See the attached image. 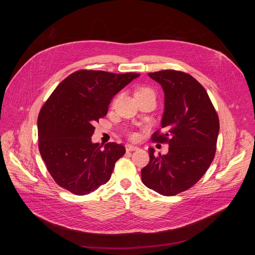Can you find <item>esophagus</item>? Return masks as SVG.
Listing matches in <instances>:
<instances>
[{"instance_id":"esophagus-1","label":"esophagus","mask_w":255,"mask_h":255,"mask_svg":"<svg viewBox=\"0 0 255 255\" xmlns=\"http://www.w3.org/2000/svg\"><path fill=\"white\" fill-rule=\"evenodd\" d=\"M125 148L127 151H134V150H137L139 147H137V146H135V145H132V144H126Z\"/></svg>"}]
</instances>
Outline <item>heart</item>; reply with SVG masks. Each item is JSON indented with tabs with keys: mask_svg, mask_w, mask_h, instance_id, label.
I'll list each match as a JSON object with an SVG mask.
<instances>
[{
	"mask_svg": "<svg viewBox=\"0 0 255 255\" xmlns=\"http://www.w3.org/2000/svg\"><path fill=\"white\" fill-rule=\"evenodd\" d=\"M136 95H152V96H154V92L149 88H141L136 92L135 96Z\"/></svg>",
	"mask_w": 255,
	"mask_h": 255,
	"instance_id": "1",
	"label": "heart"
}]
</instances>
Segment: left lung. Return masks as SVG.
Listing matches in <instances>:
<instances>
[{"instance_id": "8db88e82", "label": "left lung", "mask_w": 255, "mask_h": 255, "mask_svg": "<svg viewBox=\"0 0 255 255\" xmlns=\"http://www.w3.org/2000/svg\"><path fill=\"white\" fill-rule=\"evenodd\" d=\"M164 93L161 128L153 141L167 142L165 155L149 148V163L141 169L142 183L162 196H174L192 188L212 163L219 118L204 87L183 71L165 69L148 74Z\"/></svg>"}]
</instances>
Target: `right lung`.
<instances>
[{
	"label": "right lung",
	"instance_id": "add662e5",
	"mask_svg": "<svg viewBox=\"0 0 255 255\" xmlns=\"http://www.w3.org/2000/svg\"><path fill=\"white\" fill-rule=\"evenodd\" d=\"M140 75L79 70L54 90L38 116L39 151L47 170L61 188L84 196L110 179L122 144L92 142L95 124L108 113L113 97Z\"/></svg>",
	"mask_w": 255,
	"mask_h": 255
}]
</instances>
